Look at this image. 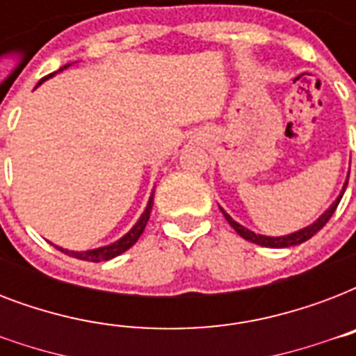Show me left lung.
<instances>
[{
  "mask_svg": "<svg viewBox=\"0 0 356 356\" xmlns=\"http://www.w3.org/2000/svg\"><path fill=\"white\" fill-rule=\"evenodd\" d=\"M346 188H348V183L343 184V190H342V194H340V197H338V200L334 201L331 207H329V211H325V214H321V216L318 218L314 223H312V225L301 229V231H296V233H292V234H286V236H262V234H254L253 231H249V229L242 227L240 223L234 222L233 218L229 216L227 212L223 211V209H222V212H223V216H225V220L229 222V225H231V227H233L234 231L240 234V236L245 238V240H249V242L257 243V245H264V248H290V245H298V243L307 242L309 238L314 236V234L318 233V231H320V229L323 227L327 222H329V220H331V216L334 214V211H337L338 203H340V200H342V195H343V192H346Z\"/></svg>",
  "mask_w": 356,
  "mask_h": 356,
  "instance_id": "1",
  "label": "left lung"
}]
</instances>
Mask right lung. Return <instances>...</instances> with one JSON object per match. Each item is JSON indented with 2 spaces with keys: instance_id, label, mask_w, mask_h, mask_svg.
I'll return each instance as SVG.
<instances>
[{
  "instance_id": "right-lung-1",
  "label": "right lung",
  "mask_w": 356,
  "mask_h": 356,
  "mask_svg": "<svg viewBox=\"0 0 356 356\" xmlns=\"http://www.w3.org/2000/svg\"><path fill=\"white\" fill-rule=\"evenodd\" d=\"M68 66L70 64H66V66H63V68H68ZM63 68L58 70V72H63ZM47 77H53V74H49ZM47 77H44V79H47ZM40 83H38V85H40ZM153 194H155V192H153ZM153 194H151L149 203H147V207H145L144 214L140 216V220L136 222V225H134V227L131 229V231H129L125 236L120 238L118 242L111 243V245H105V248L90 249V251H81V253L79 251H68V249H63V248H58V249H60L63 253L70 254V257H74V259L86 260V262H103V260H111V259H114V257H118V254H122L123 251H127L129 248H133L134 243L138 242V238L142 236V233H144L145 225H147V220H149L151 207H153Z\"/></svg>"
}]
</instances>
